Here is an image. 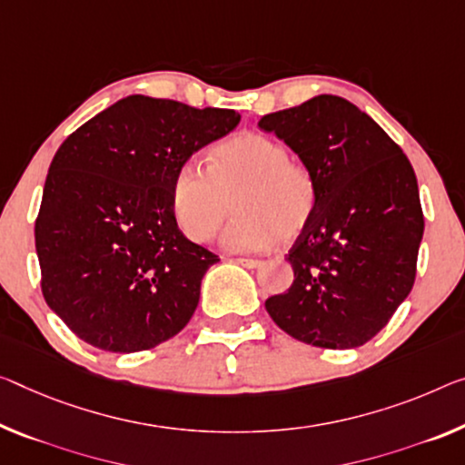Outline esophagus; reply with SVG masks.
I'll return each mask as SVG.
<instances>
[{
	"label": "esophagus",
	"instance_id": "obj_1",
	"mask_svg": "<svg viewBox=\"0 0 465 465\" xmlns=\"http://www.w3.org/2000/svg\"><path fill=\"white\" fill-rule=\"evenodd\" d=\"M234 262L241 263L245 268H257L260 266V260H253V257H234Z\"/></svg>",
	"mask_w": 465,
	"mask_h": 465
}]
</instances>
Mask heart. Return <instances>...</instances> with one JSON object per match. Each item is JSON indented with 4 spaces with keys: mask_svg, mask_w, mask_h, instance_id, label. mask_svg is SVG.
Segmentation results:
<instances>
[{
    "mask_svg": "<svg viewBox=\"0 0 465 465\" xmlns=\"http://www.w3.org/2000/svg\"><path fill=\"white\" fill-rule=\"evenodd\" d=\"M318 178L292 162L284 143L268 134L241 133L213 147L210 173L187 162L173 176L170 208L183 234L210 241L231 213L223 242L232 252H263L281 239L295 241L318 210Z\"/></svg>",
    "mask_w": 465,
    "mask_h": 465,
    "instance_id": "b5f03b06",
    "label": "heart"
}]
</instances>
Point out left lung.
I'll list each match as a JSON object with an SVG mask.
<instances>
[{
	"label": "left lung",
	"mask_w": 465,
	"mask_h": 465,
	"mask_svg": "<svg viewBox=\"0 0 465 465\" xmlns=\"http://www.w3.org/2000/svg\"><path fill=\"white\" fill-rule=\"evenodd\" d=\"M274 133L318 178V210L291 247L295 281L266 299L292 339L353 349L384 326L416 281L424 213L401 147L366 112L337 95L266 114Z\"/></svg>",
	"instance_id": "obj_1"
}]
</instances>
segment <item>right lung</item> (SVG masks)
<instances>
[{
	"label": "right lung",
	"instance_id": "obj_1",
	"mask_svg": "<svg viewBox=\"0 0 465 465\" xmlns=\"http://www.w3.org/2000/svg\"><path fill=\"white\" fill-rule=\"evenodd\" d=\"M234 110L128 95L55 152L35 220L41 291L78 339L145 351L183 331L216 253L178 231V166L237 128Z\"/></svg>",
	"mask_w": 465,
	"mask_h": 465
}]
</instances>
